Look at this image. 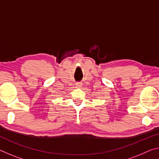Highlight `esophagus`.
Segmentation results:
<instances>
[{
	"label": "esophagus",
	"instance_id": "obj_1",
	"mask_svg": "<svg viewBox=\"0 0 159 159\" xmlns=\"http://www.w3.org/2000/svg\"><path fill=\"white\" fill-rule=\"evenodd\" d=\"M83 86V84L82 83H77L76 84V87L77 88H81Z\"/></svg>",
	"mask_w": 159,
	"mask_h": 159
}]
</instances>
